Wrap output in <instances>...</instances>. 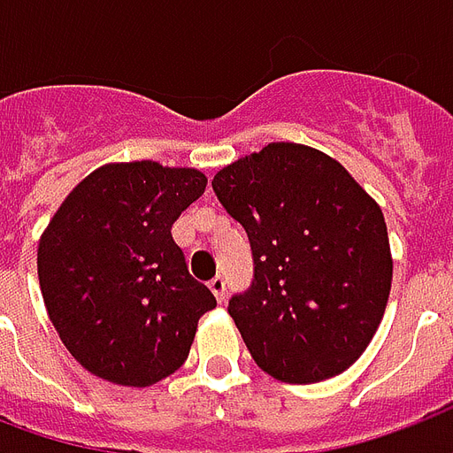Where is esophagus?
Segmentation results:
<instances>
[{"instance_id":"esophagus-1","label":"esophagus","mask_w":453,"mask_h":453,"mask_svg":"<svg viewBox=\"0 0 453 453\" xmlns=\"http://www.w3.org/2000/svg\"><path fill=\"white\" fill-rule=\"evenodd\" d=\"M210 289H212V295L217 302H226V282H224V277H214L212 282H210Z\"/></svg>"}]
</instances>
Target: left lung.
<instances>
[{
    "mask_svg": "<svg viewBox=\"0 0 453 453\" xmlns=\"http://www.w3.org/2000/svg\"><path fill=\"white\" fill-rule=\"evenodd\" d=\"M212 188L253 250V282L229 302L250 357L285 384L342 374L374 338L391 292L381 207L342 164L295 142L224 166Z\"/></svg>",
    "mask_w": 453,
    "mask_h": 453,
    "instance_id": "1",
    "label": "left lung"
}]
</instances>
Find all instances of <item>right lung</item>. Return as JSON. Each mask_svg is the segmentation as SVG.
<instances>
[{
	"mask_svg": "<svg viewBox=\"0 0 453 453\" xmlns=\"http://www.w3.org/2000/svg\"><path fill=\"white\" fill-rule=\"evenodd\" d=\"M197 168L105 164L59 204L38 243V280L65 348L87 372L120 386L173 374L214 295L188 273L171 236L204 193Z\"/></svg>",
	"mask_w": 453,
	"mask_h": 453,
	"instance_id": "1",
	"label": "right lung"
}]
</instances>
